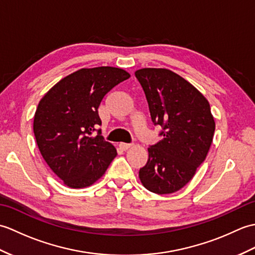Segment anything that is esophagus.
I'll return each mask as SVG.
<instances>
[{
  "instance_id": "obj_1",
  "label": "esophagus",
  "mask_w": 255,
  "mask_h": 255,
  "mask_svg": "<svg viewBox=\"0 0 255 255\" xmlns=\"http://www.w3.org/2000/svg\"><path fill=\"white\" fill-rule=\"evenodd\" d=\"M119 149L121 150H123V151H126V150H128L129 148H131L132 147V144H130V143H124V142H121L119 143Z\"/></svg>"
}]
</instances>
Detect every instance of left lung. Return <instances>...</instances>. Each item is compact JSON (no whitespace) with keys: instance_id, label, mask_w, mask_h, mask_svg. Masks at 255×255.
<instances>
[{"instance_id":"left-lung-1","label":"left lung","mask_w":255,"mask_h":255,"mask_svg":"<svg viewBox=\"0 0 255 255\" xmlns=\"http://www.w3.org/2000/svg\"><path fill=\"white\" fill-rule=\"evenodd\" d=\"M134 74L151 119L163 129V139L148 148V162L139 178L150 192L172 194L192 180L207 156L215 119L207 99L181 75L161 68H143Z\"/></svg>"}]
</instances>
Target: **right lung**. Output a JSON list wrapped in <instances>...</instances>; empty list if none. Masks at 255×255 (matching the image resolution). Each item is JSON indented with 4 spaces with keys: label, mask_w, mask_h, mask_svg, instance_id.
I'll use <instances>...</instances> for the list:
<instances>
[{
    "label": "right lung",
    "mask_w": 255,
    "mask_h": 255,
    "mask_svg": "<svg viewBox=\"0 0 255 255\" xmlns=\"http://www.w3.org/2000/svg\"><path fill=\"white\" fill-rule=\"evenodd\" d=\"M130 74L123 69H80L59 81L40 100L34 133L42 158L70 188L91 186L117 155L115 147L92 136L102 122L99 106L104 96Z\"/></svg>",
    "instance_id": "obj_1"
}]
</instances>
